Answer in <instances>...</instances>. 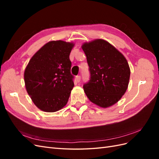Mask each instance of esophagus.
<instances>
[{"label": "esophagus", "instance_id": "obj_1", "mask_svg": "<svg viewBox=\"0 0 159 159\" xmlns=\"http://www.w3.org/2000/svg\"><path fill=\"white\" fill-rule=\"evenodd\" d=\"M75 80H76L77 81H78V82H80V80H81V77H80V75H77V76L75 77Z\"/></svg>", "mask_w": 159, "mask_h": 159}]
</instances>
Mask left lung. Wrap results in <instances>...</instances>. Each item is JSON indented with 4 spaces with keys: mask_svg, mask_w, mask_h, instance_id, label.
I'll return each instance as SVG.
<instances>
[{
    "mask_svg": "<svg viewBox=\"0 0 159 159\" xmlns=\"http://www.w3.org/2000/svg\"><path fill=\"white\" fill-rule=\"evenodd\" d=\"M81 48L87 57L90 80L84 89L91 102L106 108L116 103L126 92L130 78L128 62L107 41L96 39Z\"/></svg>",
    "mask_w": 159,
    "mask_h": 159,
    "instance_id": "obj_1",
    "label": "left lung"
}]
</instances>
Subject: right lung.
<instances>
[{"label":"right lung","mask_w":159,"mask_h":159,"mask_svg":"<svg viewBox=\"0 0 159 159\" xmlns=\"http://www.w3.org/2000/svg\"><path fill=\"white\" fill-rule=\"evenodd\" d=\"M74 46L62 40L50 41L28 62L24 74L26 89L43 111H57L68 103L74 86L70 60Z\"/></svg>","instance_id":"1"}]
</instances>
